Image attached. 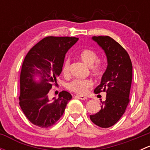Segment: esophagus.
I'll return each instance as SVG.
<instances>
[{
    "label": "esophagus",
    "mask_w": 150,
    "mask_h": 150,
    "mask_svg": "<svg viewBox=\"0 0 150 150\" xmlns=\"http://www.w3.org/2000/svg\"><path fill=\"white\" fill-rule=\"evenodd\" d=\"M77 98H78V99H81V100H85V99H87V97L85 96H83V95H76Z\"/></svg>",
    "instance_id": "esophagus-1"
}]
</instances>
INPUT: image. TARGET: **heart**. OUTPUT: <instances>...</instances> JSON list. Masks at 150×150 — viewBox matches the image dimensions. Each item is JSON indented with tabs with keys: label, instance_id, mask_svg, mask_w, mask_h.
I'll return each instance as SVG.
<instances>
[{
	"label": "heart",
	"instance_id": "b5f03b06",
	"mask_svg": "<svg viewBox=\"0 0 150 150\" xmlns=\"http://www.w3.org/2000/svg\"><path fill=\"white\" fill-rule=\"evenodd\" d=\"M79 57L85 64H87L88 67H91L92 74L95 77H99L102 75V67L99 64H96L99 61V57L95 51H93V50L86 48L80 52ZM69 64H70L69 59H66L62 66V72L64 75L69 74ZM91 86L92 83L89 80L75 78L67 84V88L71 91L75 92V93L83 94V93H86L88 89L91 87Z\"/></svg>",
	"mask_w": 150,
	"mask_h": 150
}]
</instances>
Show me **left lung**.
Wrapping results in <instances>:
<instances>
[{
	"mask_svg": "<svg viewBox=\"0 0 150 150\" xmlns=\"http://www.w3.org/2000/svg\"><path fill=\"white\" fill-rule=\"evenodd\" d=\"M92 39L103 49L107 59V69L94 93L104 91L107 96L100 111L90 115V119L101 128H109L120 120L129 103L132 63L127 51L112 38L93 36Z\"/></svg>",
	"mask_w": 150,
	"mask_h": 150,
	"instance_id": "left-lung-1",
	"label": "left lung"
}]
</instances>
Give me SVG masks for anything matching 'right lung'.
I'll list each match as a JSON object with an SVG mask.
<instances>
[{"mask_svg":"<svg viewBox=\"0 0 150 150\" xmlns=\"http://www.w3.org/2000/svg\"><path fill=\"white\" fill-rule=\"evenodd\" d=\"M78 40L75 37L48 36L35 45L24 59L19 105L27 118L37 126L48 128L56 123L72 99L66 91L60 92L57 99L48 96L62 70L66 53Z\"/></svg>","mask_w":150,"mask_h":150,"instance_id":"1","label":"right lung"}]
</instances>
